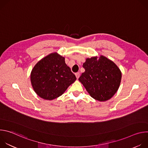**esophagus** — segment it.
<instances>
[{"mask_svg":"<svg viewBox=\"0 0 148 148\" xmlns=\"http://www.w3.org/2000/svg\"><path fill=\"white\" fill-rule=\"evenodd\" d=\"M75 76H76V78L78 79L79 77V73H75Z\"/></svg>","mask_w":148,"mask_h":148,"instance_id":"1","label":"esophagus"}]
</instances>
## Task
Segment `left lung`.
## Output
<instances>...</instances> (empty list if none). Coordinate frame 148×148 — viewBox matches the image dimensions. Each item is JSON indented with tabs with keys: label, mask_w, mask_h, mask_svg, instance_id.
Listing matches in <instances>:
<instances>
[{
	"label": "left lung",
	"mask_w": 148,
	"mask_h": 148,
	"mask_svg": "<svg viewBox=\"0 0 148 148\" xmlns=\"http://www.w3.org/2000/svg\"><path fill=\"white\" fill-rule=\"evenodd\" d=\"M85 72L78 78L94 99L106 101L118 91L122 73L115 63L103 56L86 58L83 64Z\"/></svg>",
	"instance_id": "8db88e82"
}]
</instances>
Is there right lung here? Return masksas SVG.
I'll list each match as a JSON object with an SVG mask.
<instances>
[{
    "label": "right lung",
    "mask_w": 148,
    "mask_h": 148,
    "mask_svg": "<svg viewBox=\"0 0 148 148\" xmlns=\"http://www.w3.org/2000/svg\"><path fill=\"white\" fill-rule=\"evenodd\" d=\"M30 80L38 96L53 100L64 93L76 77L66 64L65 58L55 52L37 62L32 70Z\"/></svg>",
    "instance_id": "obj_1"
}]
</instances>
